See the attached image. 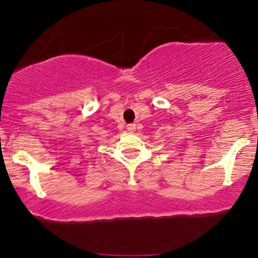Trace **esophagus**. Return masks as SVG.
I'll return each instance as SVG.
<instances>
[{
  "instance_id": "1",
  "label": "esophagus",
  "mask_w": 258,
  "mask_h": 258,
  "mask_svg": "<svg viewBox=\"0 0 258 258\" xmlns=\"http://www.w3.org/2000/svg\"><path fill=\"white\" fill-rule=\"evenodd\" d=\"M127 130H128L130 132H135V130H136V123H131V125L127 126Z\"/></svg>"
}]
</instances>
